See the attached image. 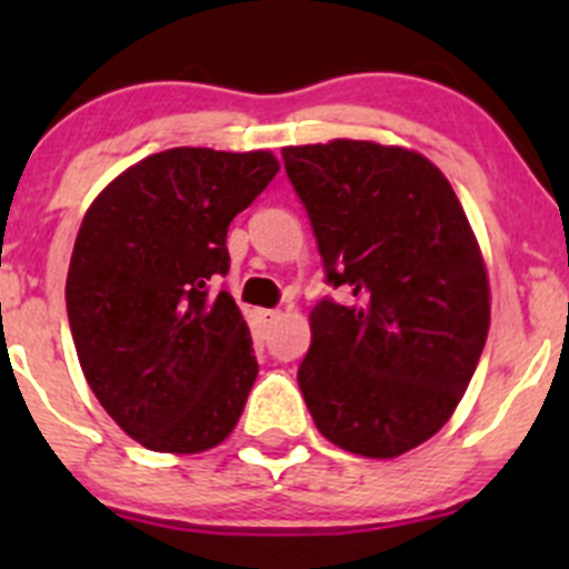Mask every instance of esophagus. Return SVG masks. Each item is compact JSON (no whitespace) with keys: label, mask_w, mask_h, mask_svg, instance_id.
Masks as SVG:
<instances>
[{"label":"esophagus","mask_w":569,"mask_h":569,"mask_svg":"<svg viewBox=\"0 0 569 569\" xmlns=\"http://www.w3.org/2000/svg\"><path fill=\"white\" fill-rule=\"evenodd\" d=\"M278 319H280V311H269V308H263V311H258V321H261L263 327L278 325Z\"/></svg>","instance_id":"esophagus-1"}]
</instances>
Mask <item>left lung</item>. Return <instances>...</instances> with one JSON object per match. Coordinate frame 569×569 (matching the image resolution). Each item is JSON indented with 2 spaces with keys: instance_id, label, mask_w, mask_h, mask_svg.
Masks as SVG:
<instances>
[{
  "instance_id": "obj_1",
  "label": "left lung",
  "mask_w": 569,
  "mask_h": 569,
  "mask_svg": "<svg viewBox=\"0 0 569 569\" xmlns=\"http://www.w3.org/2000/svg\"><path fill=\"white\" fill-rule=\"evenodd\" d=\"M325 280L297 382L319 432L391 460L460 405L490 327L485 261L460 200L421 153L366 140L283 148Z\"/></svg>"
}]
</instances>
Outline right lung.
Wrapping results in <instances>:
<instances>
[{
  "instance_id": "add662e5",
  "label": "right lung",
  "mask_w": 569,
  "mask_h": 569,
  "mask_svg": "<svg viewBox=\"0 0 569 569\" xmlns=\"http://www.w3.org/2000/svg\"><path fill=\"white\" fill-rule=\"evenodd\" d=\"M278 173L269 151L170 148L93 200L66 306L90 391L151 451L198 455L231 435L258 377L248 321L214 283L228 226Z\"/></svg>"
}]
</instances>
